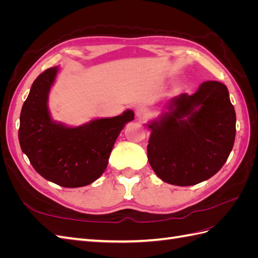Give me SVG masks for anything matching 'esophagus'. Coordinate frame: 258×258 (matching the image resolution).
Returning a JSON list of instances; mask_svg holds the SVG:
<instances>
[{"mask_svg": "<svg viewBox=\"0 0 258 258\" xmlns=\"http://www.w3.org/2000/svg\"><path fill=\"white\" fill-rule=\"evenodd\" d=\"M136 114L139 117V119H145L146 117L150 115V111L146 106H139L136 110Z\"/></svg>", "mask_w": 258, "mask_h": 258, "instance_id": "esophagus-1", "label": "esophagus"}]
</instances>
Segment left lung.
Wrapping results in <instances>:
<instances>
[{
  "label": "left lung",
  "mask_w": 258,
  "mask_h": 258,
  "mask_svg": "<svg viewBox=\"0 0 258 258\" xmlns=\"http://www.w3.org/2000/svg\"><path fill=\"white\" fill-rule=\"evenodd\" d=\"M147 127L154 172L166 183L190 186L212 177L227 160L236 138V112L227 87L209 81L191 96L173 98L168 112Z\"/></svg>",
  "instance_id": "left-lung-1"
}]
</instances>
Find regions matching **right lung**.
I'll return each instance as SVG.
<instances>
[{
    "instance_id": "obj_1",
    "label": "right lung",
    "mask_w": 258,
    "mask_h": 258,
    "mask_svg": "<svg viewBox=\"0 0 258 258\" xmlns=\"http://www.w3.org/2000/svg\"><path fill=\"white\" fill-rule=\"evenodd\" d=\"M58 67L47 69L33 82L21 108L19 143L44 178L68 188L89 185L107 167L117 137L135 113L127 110L112 118L93 119L80 127L52 121L47 101Z\"/></svg>"
}]
</instances>
